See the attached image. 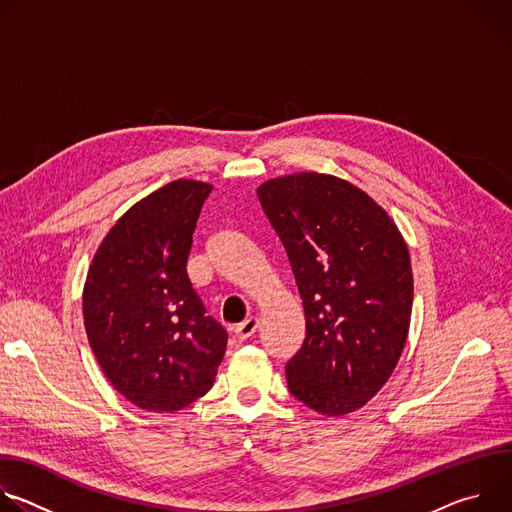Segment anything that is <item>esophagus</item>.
Listing matches in <instances>:
<instances>
[{
	"label": "esophagus",
	"instance_id": "obj_1",
	"mask_svg": "<svg viewBox=\"0 0 512 512\" xmlns=\"http://www.w3.org/2000/svg\"><path fill=\"white\" fill-rule=\"evenodd\" d=\"M257 328H259V320L257 318H247L245 322H241L237 328H235V336H237V340H249L255 332H257Z\"/></svg>",
	"mask_w": 512,
	"mask_h": 512
}]
</instances>
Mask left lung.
Returning a JSON list of instances; mask_svg holds the SVG:
<instances>
[{
  "mask_svg": "<svg viewBox=\"0 0 512 512\" xmlns=\"http://www.w3.org/2000/svg\"><path fill=\"white\" fill-rule=\"evenodd\" d=\"M259 202L283 243L306 316L287 389L322 415L371 401L403 352L413 273L391 216L360 188L328 174L267 180Z\"/></svg>",
  "mask_w": 512,
  "mask_h": 512,
  "instance_id": "left-lung-1",
  "label": "left lung"
}]
</instances>
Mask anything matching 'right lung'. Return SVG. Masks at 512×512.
I'll list each match as a JSON object with an SVG mask.
<instances>
[{
  "label": "right lung",
  "mask_w": 512,
  "mask_h": 512,
  "mask_svg": "<svg viewBox=\"0 0 512 512\" xmlns=\"http://www.w3.org/2000/svg\"><path fill=\"white\" fill-rule=\"evenodd\" d=\"M212 186L174 180L133 204L97 249L83 291L89 344L111 385L145 411L206 395L227 330L206 316L186 263Z\"/></svg>",
  "instance_id": "1"
}]
</instances>
